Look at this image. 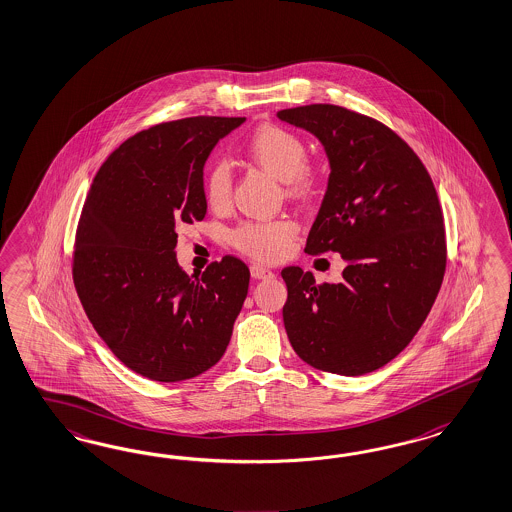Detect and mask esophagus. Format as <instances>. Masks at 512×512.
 I'll use <instances>...</instances> for the list:
<instances>
[{
	"mask_svg": "<svg viewBox=\"0 0 512 512\" xmlns=\"http://www.w3.org/2000/svg\"><path fill=\"white\" fill-rule=\"evenodd\" d=\"M250 275L254 280H263V278H271L275 273L271 271V269H267V267H263V265H258V263H254V265H250Z\"/></svg>",
	"mask_w": 512,
	"mask_h": 512,
	"instance_id": "obj_1",
	"label": "esophagus"
}]
</instances>
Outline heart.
<instances>
[{"mask_svg": "<svg viewBox=\"0 0 512 512\" xmlns=\"http://www.w3.org/2000/svg\"><path fill=\"white\" fill-rule=\"evenodd\" d=\"M247 155L265 172L286 181L295 194H305L314 187V172L308 168L307 147L303 140L277 125H263L247 142ZM204 190L207 202L224 207L232 198V172L224 161L211 162L205 170ZM297 222L292 219L249 220L232 232V243L250 256L273 262L282 258L297 235Z\"/></svg>", "mask_w": 512, "mask_h": 512, "instance_id": "1", "label": "heart"}]
</instances>
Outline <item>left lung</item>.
Returning a JSON list of instances; mask_svg holds the SVG:
<instances>
[{
  "label": "left lung",
  "mask_w": 512,
  "mask_h": 512,
  "mask_svg": "<svg viewBox=\"0 0 512 512\" xmlns=\"http://www.w3.org/2000/svg\"><path fill=\"white\" fill-rule=\"evenodd\" d=\"M277 116L318 138L331 170L305 252L348 262L336 284L282 269L284 327L308 365L363 376L408 346L436 301L447 262L438 194L413 149L372 117L335 104Z\"/></svg>",
  "instance_id": "obj_1"
}]
</instances>
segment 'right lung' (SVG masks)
<instances>
[{"label":"right lung","mask_w":512,"mask_h":512,"mask_svg":"<svg viewBox=\"0 0 512 512\" xmlns=\"http://www.w3.org/2000/svg\"><path fill=\"white\" fill-rule=\"evenodd\" d=\"M245 117H187L138 132L104 161L76 232L73 278L89 322L117 359L153 381L217 365L249 293L234 256L189 277L177 228L204 220V166Z\"/></svg>","instance_id":"obj_1"}]
</instances>
